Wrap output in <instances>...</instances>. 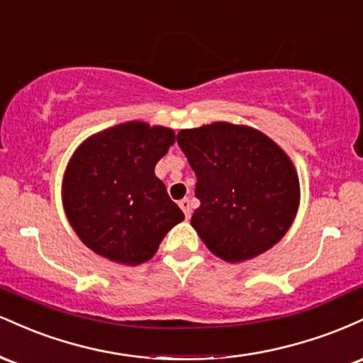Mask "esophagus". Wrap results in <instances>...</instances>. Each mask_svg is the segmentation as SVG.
Here are the masks:
<instances>
[{
    "mask_svg": "<svg viewBox=\"0 0 363 363\" xmlns=\"http://www.w3.org/2000/svg\"><path fill=\"white\" fill-rule=\"evenodd\" d=\"M179 206H181V210L184 211V215H186V218H189L191 216V203H189V199L187 198H184V199H181V201H179Z\"/></svg>",
    "mask_w": 363,
    "mask_h": 363,
    "instance_id": "esophagus-1",
    "label": "esophagus"
}]
</instances>
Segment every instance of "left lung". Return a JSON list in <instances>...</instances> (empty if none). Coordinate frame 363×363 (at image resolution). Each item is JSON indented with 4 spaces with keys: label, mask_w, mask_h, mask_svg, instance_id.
<instances>
[{
    "label": "left lung",
    "mask_w": 363,
    "mask_h": 363,
    "mask_svg": "<svg viewBox=\"0 0 363 363\" xmlns=\"http://www.w3.org/2000/svg\"><path fill=\"white\" fill-rule=\"evenodd\" d=\"M177 143L194 170L191 225L215 256L240 262L289 232L301 186L294 164L272 138L249 126L213 123L181 129Z\"/></svg>",
    "instance_id": "8db88e82"
}]
</instances>
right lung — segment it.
Segmentation results:
<instances>
[{"label": "right lung", "mask_w": 363, "mask_h": 363, "mask_svg": "<svg viewBox=\"0 0 363 363\" xmlns=\"http://www.w3.org/2000/svg\"><path fill=\"white\" fill-rule=\"evenodd\" d=\"M174 141L172 129L131 121L77 148L62 179V206L86 247L136 266L152 259L165 234L184 220L155 176Z\"/></svg>", "instance_id": "obj_1"}]
</instances>
